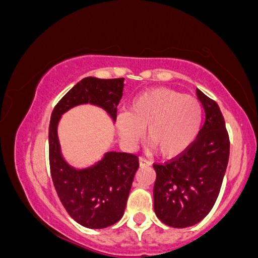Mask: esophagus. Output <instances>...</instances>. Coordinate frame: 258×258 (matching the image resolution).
<instances>
[{"instance_id": "34e87169", "label": "esophagus", "mask_w": 258, "mask_h": 258, "mask_svg": "<svg viewBox=\"0 0 258 258\" xmlns=\"http://www.w3.org/2000/svg\"><path fill=\"white\" fill-rule=\"evenodd\" d=\"M138 162H139V165H150V162L149 161H147L146 159H143V158H139L138 159Z\"/></svg>"}]
</instances>
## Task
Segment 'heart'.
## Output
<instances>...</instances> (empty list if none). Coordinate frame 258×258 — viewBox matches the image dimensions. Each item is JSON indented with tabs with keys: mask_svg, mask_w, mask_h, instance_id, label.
<instances>
[{
	"mask_svg": "<svg viewBox=\"0 0 258 258\" xmlns=\"http://www.w3.org/2000/svg\"><path fill=\"white\" fill-rule=\"evenodd\" d=\"M203 106L197 98L170 88H154L135 97L127 112L116 116L119 137L133 146L146 128V139L160 156L172 159L190 148L200 132Z\"/></svg>",
	"mask_w": 258,
	"mask_h": 258,
	"instance_id": "1",
	"label": "heart"
}]
</instances>
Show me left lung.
I'll return each instance as SVG.
<instances>
[{"label":"left lung","mask_w":258,"mask_h":258,"mask_svg":"<svg viewBox=\"0 0 258 258\" xmlns=\"http://www.w3.org/2000/svg\"><path fill=\"white\" fill-rule=\"evenodd\" d=\"M197 96L205 121L195 142L178 159L153 166L154 211L173 228L194 226L211 211L229 159V138L217 103L198 88Z\"/></svg>","instance_id":"8db88e82"}]
</instances>
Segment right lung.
Listing matches in <instances>:
<instances>
[{
  "mask_svg": "<svg viewBox=\"0 0 258 258\" xmlns=\"http://www.w3.org/2000/svg\"><path fill=\"white\" fill-rule=\"evenodd\" d=\"M125 79H82L53 109L48 128L49 167L59 200L74 221L91 229H103L121 220L136 171V155L106 152L93 164L75 167L65 160L58 138L63 114L79 105L91 104L116 120V105L123 92Z\"/></svg>",
  "mask_w": 258,
  "mask_h": 258,
  "instance_id": "right-lung-1",
  "label": "right lung"
}]
</instances>
